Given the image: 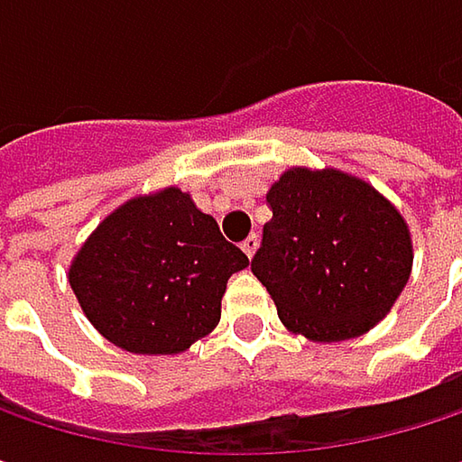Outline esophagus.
I'll list each match as a JSON object with an SVG mask.
<instances>
[{
    "instance_id": "1",
    "label": "esophagus",
    "mask_w": 462,
    "mask_h": 462,
    "mask_svg": "<svg viewBox=\"0 0 462 462\" xmlns=\"http://www.w3.org/2000/svg\"><path fill=\"white\" fill-rule=\"evenodd\" d=\"M240 248H243V251H245V256L251 259V256L256 254V248H259V235H254V232H251V235L240 243Z\"/></svg>"
}]
</instances>
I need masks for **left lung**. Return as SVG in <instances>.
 <instances>
[{"mask_svg":"<svg viewBox=\"0 0 462 462\" xmlns=\"http://www.w3.org/2000/svg\"><path fill=\"white\" fill-rule=\"evenodd\" d=\"M267 203L251 273L289 331L342 342L391 313L412 273V237L388 198L337 168H289Z\"/></svg>","mask_w":462,"mask_h":462,"instance_id":"8db88e82","label":"left lung"}]
</instances>
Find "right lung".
Masks as SVG:
<instances>
[{
    "label": "right lung",
    "instance_id": "add662e5",
    "mask_svg": "<svg viewBox=\"0 0 462 462\" xmlns=\"http://www.w3.org/2000/svg\"><path fill=\"white\" fill-rule=\"evenodd\" d=\"M248 256L187 192L165 187L112 211L77 251L69 286L112 345L173 356L211 334L232 273Z\"/></svg>",
    "mask_w": 462,
    "mask_h": 462
}]
</instances>
